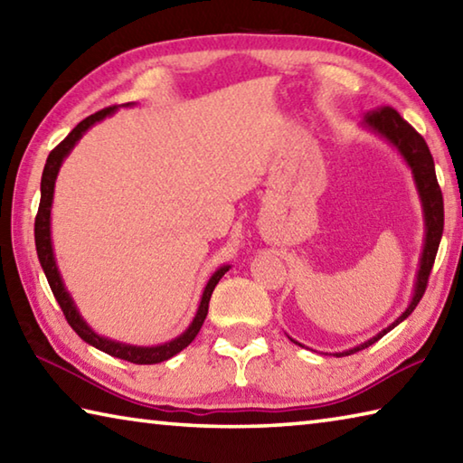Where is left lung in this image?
<instances>
[{"label": "left lung", "mask_w": 463, "mask_h": 463, "mask_svg": "<svg viewBox=\"0 0 463 463\" xmlns=\"http://www.w3.org/2000/svg\"><path fill=\"white\" fill-rule=\"evenodd\" d=\"M362 126L370 129V132H374L376 136L384 137V140L401 154L402 160L407 162V166L411 168L412 181H415L419 199H420V207H423L425 241H423V252H420L415 288H412V298L407 309L402 311L401 317L392 321L391 326L380 331V334H376L374 337H370L368 342L355 345L352 350L337 352L335 355H350L364 350V347L376 344L380 337H384L388 331L394 329L399 323H402L412 311H415V307L425 295L429 274H431L437 250H439L441 233H443V194H441L439 184H437L435 162H433L431 152H429L427 142L423 140V136L415 132V128L407 124V121L401 118V113L392 108H380L376 111L366 113ZM290 342L301 345L298 342H295V339H290Z\"/></svg>", "instance_id": "left-lung-1"}]
</instances>
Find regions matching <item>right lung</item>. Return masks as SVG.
<instances>
[{"instance_id": "obj_1", "label": "right lung", "mask_w": 463, "mask_h": 463, "mask_svg": "<svg viewBox=\"0 0 463 463\" xmlns=\"http://www.w3.org/2000/svg\"><path fill=\"white\" fill-rule=\"evenodd\" d=\"M128 105H134V103H126L124 108H128ZM116 109L118 108L113 105V108L101 109V111L93 113V116L85 118L83 121H80V124L75 126V129H72V132L67 137H64V140L59 146H56V148L51 154H48L46 165H44V170H43V181H40V207H38V215H36V222H34L36 252H38L40 266H43V270L46 274L48 285H51L52 295L61 305L64 317H67L69 326L75 329V334L80 339H83V342L97 347V350L113 355V358H119V360H126V362H132V364H160V362H165L168 358H173V355H176L178 352H183L184 347L189 345L194 337H197L203 321H205V317H207L211 293H213L217 282L222 280L223 274L230 270L232 266L223 264V266H219V269L213 274H211V279L207 280V285H205V290H203V295H201L199 309H197V313H194L191 326L186 327L181 335L170 339V342H166V344L150 345V347L121 344V342H116V339L99 335L97 331L89 327V323L83 317H80L75 301H72V297L69 295L67 287H64L62 277L59 272V266H56L54 250H52L51 211H52V197H54V183H56V176H59V170L62 166L64 158L69 156L71 150L75 148V144L80 140V137H83L87 129L95 126L97 121H101L108 116H111V113H116Z\"/></svg>"}]
</instances>
